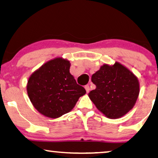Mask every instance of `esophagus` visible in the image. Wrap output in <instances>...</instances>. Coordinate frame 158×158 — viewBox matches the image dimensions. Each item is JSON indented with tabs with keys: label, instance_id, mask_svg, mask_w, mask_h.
<instances>
[{
	"label": "esophagus",
	"instance_id": "esophagus-1",
	"mask_svg": "<svg viewBox=\"0 0 158 158\" xmlns=\"http://www.w3.org/2000/svg\"><path fill=\"white\" fill-rule=\"evenodd\" d=\"M84 88H85V89H86V93H89V91H90V87H89V85H86Z\"/></svg>",
	"mask_w": 158,
	"mask_h": 158
}]
</instances>
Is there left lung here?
I'll return each instance as SVG.
<instances>
[{
	"label": "left lung",
	"mask_w": 158,
	"mask_h": 158,
	"mask_svg": "<svg viewBox=\"0 0 158 158\" xmlns=\"http://www.w3.org/2000/svg\"><path fill=\"white\" fill-rule=\"evenodd\" d=\"M96 86L89 93L97 109L109 118H119L130 111L140 92L138 77L121 63L104 64L92 75Z\"/></svg>",
	"instance_id": "1"
}]
</instances>
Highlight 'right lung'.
<instances>
[{
	"mask_svg": "<svg viewBox=\"0 0 158 158\" xmlns=\"http://www.w3.org/2000/svg\"><path fill=\"white\" fill-rule=\"evenodd\" d=\"M70 62L56 57L42 64L28 79L27 92L30 102L43 116L56 118L74 109L86 94L70 74Z\"/></svg>",
	"mask_w": 158,
	"mask_h": 158,
	"instance_id": "1",
	"label": "right lung"
}]
</instances>
